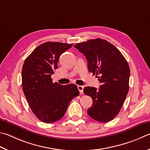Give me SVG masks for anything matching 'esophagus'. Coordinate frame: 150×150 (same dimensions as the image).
<instances>
[{"label": "esophagus", "mask_w": 150, "mask_h": 150, "mask_svg": "<svg viewBox=\"0 0 150 150\" xmlns=\"http://www.w3.org/2000/svg\"><path fill=\"white\" fill-rule=\"evenodd\" d=\"M77 88L78 90L80 92V94H83V88H84V86H81V85H78L77 86Z\"/></svg>", "instance_id": "esophagus-1"}]
</instances>
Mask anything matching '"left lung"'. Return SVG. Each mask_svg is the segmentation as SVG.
<instances>
[{"instance_id":"obj_1","label":"left lung","mask_w":150,"mask_h":150,"mask_svg":"<svg viewBox=\"0 0 150 150\" xmlns=\"http://www.w3.org/2000/svg\"><path fill=\"white\" fill-rule=\"evenodd\" d=\"M74 47L84 54L88 71L96 75L101 83L98 89L91 86L83 89L93 101L87 110L88 115L99 122L110 121L119 113L129 92V64L121 52L104 39H91Z\"/></svg>"}]
</instances>
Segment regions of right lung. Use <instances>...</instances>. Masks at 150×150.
Masks as SVG:
<instances>
[{"mask_svg": "<svg viewBox=\"0 0 150 150\" xmlns=\"http://www.w3.org/2000/svg\"><path fill=\"white\" fill-rule=\"evenodd\" d=\"M73 44L47 42L37 47L24 62L21 79L23 91L30 108L46 123L63 117L74 97L79 95L75 84L53 83L52 74L58 68L59 56Z\"/></svg>", "mask_w": 150, "mask_h": 150, "instance_id": "right-lung-1", "label": "right lung"}]
</instances>
